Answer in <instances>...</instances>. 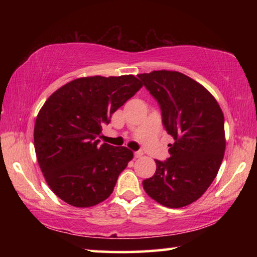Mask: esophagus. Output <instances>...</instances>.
Instances as JSON below:
<instances>
[{"instance_id": "esophagus-1", "label": "esophagus", "mask_w": 257, "mask_h": 257, "mask_svg": "<svg viewBox=\"0 0 257 257\" xmlns=\"http://www.w3.org/2000/svg\"><path fill=\"white\" fill-rule=\"evenodd\" d=\"M143 154H144V153H143L142 151H137V152H135L134 155H135V158H136V159H139V158H142Z\"/></svg>"}]
</instances>
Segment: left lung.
<instances>
[{
    "mask_svg": "<svg viewBox=\"0 0 257 257\" xmlns=\"http://www.w3.org/2000/svg\"><path fill=\"white\" fill-rule=\"evenodd\" d=\"M162 111L173 138L170 158L156 160L153 177L143 181L151 198L179 208L202 196L214 180L225 150L224 116L214 96L199 82L178 71L138 75Z\"/></svg>",
    "mask_w": 257,
    "mask_h": 257,
    "instance_id": "left-lung-1",
    "label": "left lung"
}]
</instances>
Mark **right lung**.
<instances>
[{
	"mask_svg": "<svg viewBox=\"0 0 257 257\" xmlns=\"http://www.w3.org/2000/svg\"><path fill=\"white\" fill-rule=\"evenodd\" d=\"M142 87L133 75L82 77L46 99L35 122V152L47 185L63 202L90 207L112 194L134 154L124 146L101 145L97 138Z\"/></svg>",
	"mask_w": 257,
	"mask_h": 257,
	"instance_id": "1",
	"label": "right lung"
}]
</instances>
